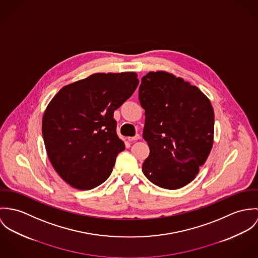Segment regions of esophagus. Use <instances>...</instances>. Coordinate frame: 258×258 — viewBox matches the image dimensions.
<instances>
[{
    "label": "esophagus",
    "mask_w": 258,
    "mask_h": 258,
    "mask_svg": "<svg viewBox=\"0 0 258 258\" xmlns=\"http://www.w3.org/2000/svg\"><path fill=\"white\" fill-rule=\"evenodd\" d=\"M140 139H141V136H140L139 134H137L135 137H130V138H127L128 142H135V141H138V140H140Z\"/></svg>",
    "instance_id": "1"
}]
</instances>
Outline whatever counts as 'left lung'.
<instances>
[{"label":"left lung","mask_w":258,"mask_h":258,"mask_svg":"<svg viewBox=\"0 0 258 258\" xmlns=\"http://www.w3.org/2000/svg\"><path fill=\"white\" fill-rule=\"evenodd\" d=\"M145 111L143 137L149 156L143 163L154 185L175 190L190 183L207 160L214 141V110L196 86L164 71L142 78Z\"/></svg>","instance_id":"left-lung-1"}]
</instances>
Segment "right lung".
<instances>
[{"label":"right lung","instance_id":"add662e5","mask_svg":"<svg viewBox=\"0 0 258 258\" xmlns=\"http://www.w3.org/2000/svg\"><path fill=\"white\" fill-rule=\"evenodd\" d=\"M135 72L96 73L63 87L47 106L42 136L48 158L69 185L90 190L104 183L124 150L114 112L136 91Z\"/></svg>","mask_w":258,"mask_h":258}]
</instances>
